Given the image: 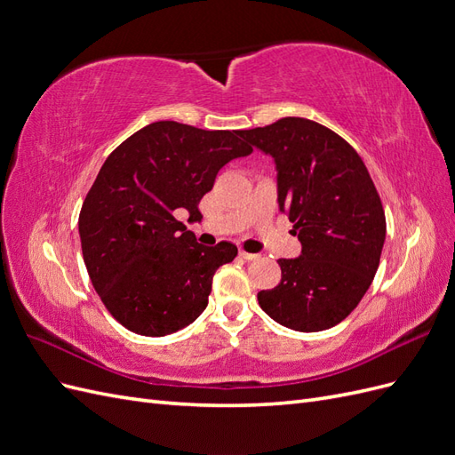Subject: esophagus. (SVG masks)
<instances>
[{
	"label": "esophagus",
	"mask_w": 455,
	"mask_h": 455,
	"mask_svg": "<svg viewBox=\"0 0 455 455\" xmlns=\"http://www.w3.org/2000/svg\"><path fill=\"white\" fill-rule=\"evenodd\" d=\"M239 258H243V259H256V258H259V254H252V252H246V251H239Z\"/></svg>",
	"instance_id": "34e87169"
}]
</instances>
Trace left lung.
Wrapping results in <instances>:
<instances>
[{
  "instance_id": "8db88e82",
  "label": "left lung",
  "mask_w": 455,
  "mask_h": 455,
  "mask_svg": "<svg viewBox=\"0 0 455 455\" xmlns=\"http://www.w3.org/2000/svg\"><path fill=\"white\" fill-rule=\"evenodd\" d=\"M273 157L277 203L301 243L298 258H281V283L258 292L273 321L321 332L359 306L378 271L385 214L359 154L319 123L284 117L241 132Z\"/></svg>"
}]
</instances>
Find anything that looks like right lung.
<instances>
[{
	"label": "right lung",
	"mask_w": 455,
	"mask_h": 455,
	"mask_svg": "<svg viewBox=\"0 0 455 455\" xmlns=\"http://www.w3.org/2000/svg\"><path fill=\"white\" fill-rule=\"evenodd\" d=\"M241 132L157 121L104 161L81 206V251L102 304L131 332L161 338L194 323L216 269L237 256L228 241L199 244L178 216L199 218L218 171L252 154Z\"/></svg>",
	"instance_id": "obj_1"
}]
</instances>
